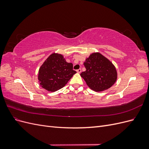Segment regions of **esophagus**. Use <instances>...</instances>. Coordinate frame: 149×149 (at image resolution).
<instances>
[{"mask_svg": "<svg viewBox=\"0 0 149 149\" xmlns=\"http://www.w3.org/2000/svg\"><path fill=\"white\" fill-rule=\"evenodd\" d=\"M76 71H77L78 73H81V69H78L76 70Z\"/></svg>", "mask_w": 149, "mask_h": 149, "instance_id": "1", "label": "esophagus"}]
</instances>
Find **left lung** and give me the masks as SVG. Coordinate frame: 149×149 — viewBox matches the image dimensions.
<instances>
[{
	"label": "left lung",
	"mask_w": 149,
	"mask_h": 149,
	"mask_svg": "<svg viewBox=\"0 0 149 149\" xmlns=\"http://www.w3.org/2000/svg\"><path fill=\"white\" fill-rule=\"evenodd\" d=\"M84 65L86 70L80 75L93 91H105L116 83L118 78L116 67L100 53H91L86 59Z\"/></svg>",
	"instance_id": "obj_1"
}]
</instances>
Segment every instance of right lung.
<instances>
[{"mask_svg": "<svg viewBox=\"0 0 149 149\" xmlns=\"http://www.w3.org/2000/svg\"><path fill=\"white\" fill-rule=\"evenodd\" d=\"M76 73L71 63L66 62L61 54L53 53L40 66L38 79L43 88L55 92L63 88Z\"/></svg>", "mask_w": 149, "mask_h": 149, "instance_id": "right-lung-1", "label": "right lung"}]
</instances>
